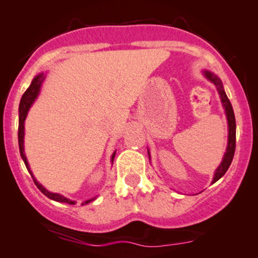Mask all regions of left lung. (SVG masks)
<instances>
[{
  "mask_svg": "<svg viewBox=\"0 0 258 258\" xmlns=\"http://www.w3.org/2000/svg\"><path fill=\"white\" fill-rule=\"evenodd\" d=\"M203 75H204V77L207 78L211 84L215 85L216 90H218L219 95H220L221 104L225 110V115H226V120H227V132H229V134H227L226 152H225L224 157H222L220 165L216 168L215 173H214L213 183H215V181H218L219 179L226 173V170L229 169L230 164H231L232 158H234L235 147H236V121H235V113H234V110H232L231 102H230V100L227 99L226 93H225L224 85H222L220 78H219L218 75L214 74V73L209 72V70H203ZM148 156H150V161H151L150 151H148Z\"/></svg>",
  "mask_w": 258,
  "mask_h": 258,
  "instance_id": "obj_1",
  "label": "left lung"
}]
</instances>
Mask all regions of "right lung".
Returning <instances> with one entry per match:
<instances>
[{
  "label": "right lung",
  "mask_w": 258,
  "mask_h": 258,
  "mask_svg": "<svg viewBox=\"0 0 258 258\" xmlns=\"http://www.w3.org/2000/svg\"><path fill=\"white\" fill-rule=\"evenodd\" d=\"M44 79H45V77H44V74H43V73H40V74H38L37 77H34V79L32 80V83H31V85H29V88L27 89L26 93L23 94V96H22V99H21V102H20V124H18V145H20L21 157H22V159H23V162H24V164H26V167H27V169H28V172L31 173L32 178H33V180H34V184H36L37 188L39 189V190L42 191V193L44 194L45 197H48V198H49V199L54 200V202L67 203V204L74 205L77 202H74V200L68 199V198H65L64 195H61V194L51 193V191L47 190V189H45L44 186H43L42 184H40L39 181H38L37 179L34 178L33 173H32L31 168H29L28 161H27L26 153H24V121H26L27 115H28L29 108H31L32 105H33V102L36 101L38 95H39L40 86H42V83H43V81H44ZM115 154H116V151L113 152L112 156H111V163H113V158H115ZM93 200H95V198H93V199L85 200V202H84V203H81V205L89 204V203L93 202Z\"/></svg>",
  "instance_id": "1"
}]
</instances>
